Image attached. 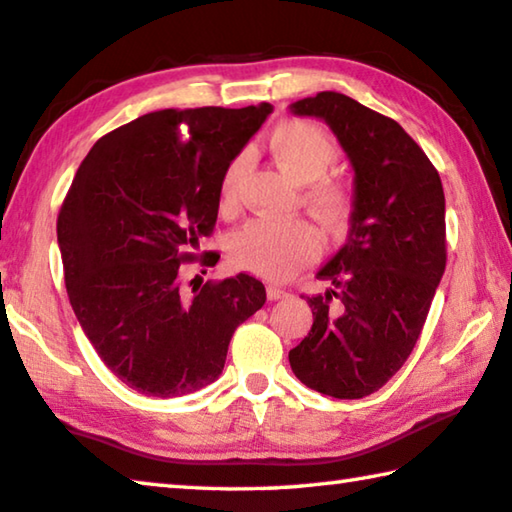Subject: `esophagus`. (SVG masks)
Here are the masks:
<instances>
[{
    "mask_svg": "<svg viewBox=\"0 0 512 512\" xmlns=\"http://www.w3.org/2000/svg\"><path fill=\"white\" fill-rule=\"evenodd\" d=\"M266 295H268V300H286V297H291V293L284 291V288H280V286H268Z\"/></svg>",
    "mask_w": 512,
    "mask_h": 512,
    "instance_id": "34e87169",
    "label": "esophagus"
}]
</instances>
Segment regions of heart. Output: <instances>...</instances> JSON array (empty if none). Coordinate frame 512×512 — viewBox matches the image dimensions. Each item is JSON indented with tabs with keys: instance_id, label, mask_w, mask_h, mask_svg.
<instances>
[{
	"instance_id": "b5f03b06",
	"label": "heart",
	"mask_w": 512,
	"mask_h": 512,
	"mask_svg": "<svg viewBox=\"0 0 512 512\" xmlns=\"http://www.w3.org/2000/svg\"><path fill=\"white\" fill-rule=\"evenodd\" d=\"M271 152L277 165L295 183H309L304 203L324 226L331 230L345 228L353 208L351 185L340 176H324L340 159V147L327 129L311 120H286L271 134ZM246 170V156L232 159L221 176V206L237 203L239 181ZM322 241L318 230L306 221L253 219L239 228L230 239V262L241 271L264 280H288L300 268L320 255Z\"/></svg>"
}]
</instances>
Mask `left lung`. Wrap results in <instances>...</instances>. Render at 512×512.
<instances>
[{"instance_id":"left-lung-1","label":"left lung","mask_w":512,"mask_h":512,"mask_svg":"<svg viewBox=\"0 0 512 512\" xmlns=\"http://www.w3.org/2000/svg\"><path fill=\"white\" fill-rule=\"evenodd\" d=\"M291 111L336 134L353 167V212L347 244L318 273L333 286L306 297L313 327L288 362L315 392L362 398L410 358L443 277L441 176L396 120L345 94L320 91Z\"/></svg>"}]
</instances>
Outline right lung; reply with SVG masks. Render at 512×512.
I'll list each match as a JSON object with an SVG mask.
<instances>
[{
	"instance_id": "obj_1",
	"label": "right lung",
	"mask_w": 512,
	"mask_h": 512,
	"mask_svg": "<svg viewBox=\"0 0 512 512\" xmlns=\"http://www.w3.org/2000/svg\"><path fill=\"white\" fill-rule=\"evenodd\" d=\"M271 111H152L102 136L78 167L58 215L64 284L100 360L136 392L172 398L215 383L232 333L266 302L246 273L192 293L181 273L215 228L228 163Z\"/></svg>"
}]
</instances>
